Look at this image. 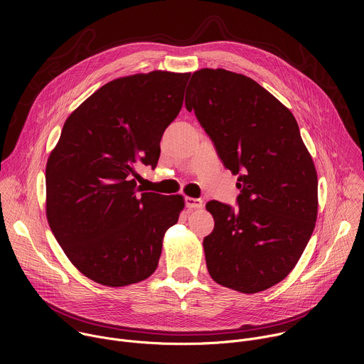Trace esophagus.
Here are the masks:
<instances>
[{
    "instance_id": "34e87169",
    "label": "esophagus",
    "mask_w": 364,
    "mask_h": 364,
    "mask_svg": "<svg viewBox=\"0 0 364 364\" xmlns=\"http://www.w3.org/2000/svg\"><path fill=\"white\" fill-rule=\"evenodd\" d=\"M186 205L188 207V209H201L203 200L194 198V197H186Z\"/></svg>"
}]
</instances>
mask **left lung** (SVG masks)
<instances>
[{
  "label": "left lung",
  "instance_id": "8db88e82",
  "mask_svg": "<svg viewBox=\"0 0 364 364\" xmlns=\"http://www.w3.org/2000/svg\"><path fill=\"white\" fill-rule=\"evenodd\" d=\"M186 108L194 111L223 166L239 176V210L212 200L203 247L210 277L255 294L281 282L314 232L318 180L291 111L253 79L225 69L193 73Z\"/></svg>",
  "mask_w": 364,
  "mask_h": 364
}]
</instances>
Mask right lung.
I'll return each mask as SVG.
<instances>
[{"label":"right lung","mask_w":364,"mask_h":364,"mask_svg":"<svg viewBox=\"0 0 364 364\" xmlns=\"http://www.w3.org/2000/svg\"><path fill=\"white\" fill-rule=\"evenodd\" d=\"M190 73L154 70L99 87L66 119L46 166V215L69 261L89 279L127 287L159 267L183 196L136 186L157 167L160 141L178 115Z\"/></svg>","instance_id":"right-lung-1"}]
</instances>
